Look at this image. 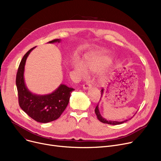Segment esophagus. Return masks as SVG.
I'll return each instance as SVG.
<instances>
[{
  "instance_id": "1",
  "label": "esophagus",
  "mask_w": 161,
  "mask_h": 161,
  "mask_svg": "<svg viewBox=\"0 0 161 161\" xmlns=\"http://www.w3.org/2000/svg\"><path fill=\"white\" fill-rule=\"evenodd\" d=\"M83 88L84 89H89L90 88H91V85H90V84H84V85L83 86Z\"/></svg>"
}]
</instances>
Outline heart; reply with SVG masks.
Segmentation results:
<instances>
[{
	"label": "heart",
	"instance_id": "obj_1",
	"mask_svg": "<svg viewBox=\"0 0 161 161\" xmlns=\"http://www.w3.org/2000/svg\"><path fill=\"white\" fill-rule=\"evenodd\" d=\"M112 58L108 55H101L97 57L89 59L83 64L80 61H76L74 64V69L77 70L81 75H86L87 74V69L89 71L97 72L104 69L106 67L110 64ZM112 72L111 70H107L101 72L99 74V81L102 83L108 81L112 76Z\"/></svg>",
	"mask_w": 161,
	"mask_h": 161
}]
</instances>
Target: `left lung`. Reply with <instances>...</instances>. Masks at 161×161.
<instances>
[{"instance_id": "8db88e82", "label": "left lung", "mask_w": 161, "mask_h": 161, "mask_svg": "<svg viewBox=\"0 0 161 161\" xmlns=\"http://www.w3.org/2000/svg\"><path fill=\"white\" fill-rule=\"evenodd\" d=\"M103 93H104V89H102V90H101V98H102L103 95ZM98 104H97L96 108H95V114L97 116V118L100 121L102 122L103 123H107V124H109V125H120L121 123H123L126 121H127L128 120H125V121H110V120H106V119H104V118L100 115V111H99V109H98ZM135 115V114H134Z\"/></svg>"}]
</instances>
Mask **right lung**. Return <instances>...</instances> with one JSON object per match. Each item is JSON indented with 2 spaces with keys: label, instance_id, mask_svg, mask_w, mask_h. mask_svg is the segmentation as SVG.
<instances>
[{
  "label": "right lung",
  "instance_id": "add662e5",
  "mask_svg": "<svg viewBox=\"0 0 161 161\" xmlns=\"http://www.w3.org/2000/svg\"><path fill=\"white\" fill-rule=\"evenodd\" d=\"M61 41V39H55L48 43H59ZM35 47L29 50L23 56L16 75L15 83L21 108L34 120L46 123L61 116L69 103L71 92L74 89L61 84L52 93L43 95L32 93L29 91L25 82V66L29 55Z\"/></svg>",
  "mask_w": 161,
  "mask_h": 161
}]
</instances>
